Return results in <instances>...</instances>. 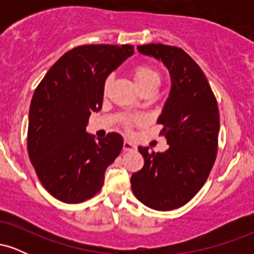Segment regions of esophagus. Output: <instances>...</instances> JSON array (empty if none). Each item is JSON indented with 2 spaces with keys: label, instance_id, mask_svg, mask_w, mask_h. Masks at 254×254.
I'll use <instances>...</instances> for the list:
<instances>
[{
  "label": "esophagus",
  "instance_id": "esophagus-1",
  "mask_svg": "<svg viewBox=\"0 0 254 254\" xmlns=\"http://www.w3.org/2000/svg\"><path fill=\"white\" fill-rule=\"evenodd\" d=\"M135 144L133 143H131V142H129V141H124V143H123V150L124 151H131V150H133L135 149Z\"/></svg>",
  "mask_w": 254,
  "mask_h": 254
}]
</instances>
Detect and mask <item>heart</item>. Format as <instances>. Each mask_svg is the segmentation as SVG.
I'll use <instances>...</instances> for the list:
<instances>
[{
	"mask_svg": "<svg viewBox=\"0 0 254 254\" xmlns=\"http://www.w3.org/2000/svg\"><path fill=\"white\" fill-rule=\"evenodd\" d=\"M131 76H132L133 82L139 90L142 92H149V90H155L159 87L160 82H161V75L156 70L155 68L150 65H145V64H141V65H137L131 70ZM111 84V78H107L105 81L104 84V90L107 92L110 88ZM142 122L141 117H131L127 119V124H138Z\"/></svg>",
	"mask_w": 254,
	"mask_h": 254,
	"instance_id": "obj_1",
	"label": "heart"
}]
</instances>
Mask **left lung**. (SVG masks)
Listing matches in <instances>:
<instances>
[{"instance_id":"obj_1","label":"left lung","mask_w":254,"mask_h":254,"mask_svg":"<svg viewBox=\"0 0 254 254\" xmlns=\"http://www.w3.org/2000/svg\"><path fill=\"white\" fill-rule=\"evenodd\" d=\"M137 50L156 58L170 71V95L157 118L170 147L164 153L138 147L144 166L131 176V189L148 208L173 210L196 196L216 160L217 101L202 69L183 49L147 44Z\"/></svg>"}]
</instances>
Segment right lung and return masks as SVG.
I'll return each instance as SVG.
<instances>
[{"label":"right lung","instance_id":"obj_1","mask_svg":"<svg viewBox=\"0 0 254 254\" xmlns=\"http://www.w3.org/2000/svg\"><path fill=\"white\" fill-rule=\"evenodd\" d=\"M132 45H82L65 52L34 90L27 150L40 183L64 203H81L103 188L105 171L121 154L123 137L95 139L86 132L92 111L101 109L104 84Z\"/></svg>","mask_w":254,"mask_h":254}]
</instances>
